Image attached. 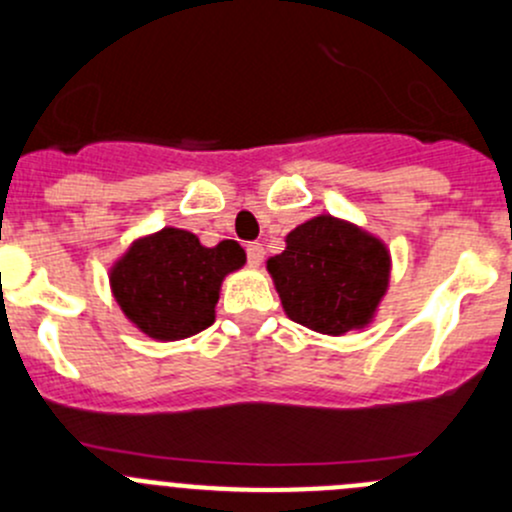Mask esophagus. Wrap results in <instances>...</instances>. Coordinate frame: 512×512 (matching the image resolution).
<instances>
[{"mask_svg": "<svg viewBox=\"0 0 512 512\" xmlns=\"http://www.w3.org/2000/svg\"><path fill=\"white\" fill-rule=\"evenodd\" d=\"M245 252H247V262H250L252 267L260 265L262 257H265V247H262L260 242H247Z\"/></svg>", "mask_w": 512, "mask_h": 512, "instance_id": "1", "label": "esophagus"}]
</instances>
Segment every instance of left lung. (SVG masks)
<instances>
[{"instance_id": "8db88e82", "label": "left lung", "mask_w": 512, "mask_h": 512, "mask_svg": "<svg viewBox=\"0 0 512 512\" xmlns=\"http://www.w3.org/2000/svg\"><path fill=\"white\" fill-rule=\"evenodd\" d=\"M289 319L322 334L369 324L389 285V252L376 237L332 215L294 227L287 250L267 262Z\"/></svg>"}]
</instances>
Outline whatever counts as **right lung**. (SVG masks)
<instances>
[{"label":"right lung","instance_id":"obj_1","mask_svg":"<svg viewBox=\"0 0 512 512\" xmlns=\"http://www.w3.org/2000/svg\"><path fill=\"white\" fill-rule=\"evenodd\" d=\"M245 265L235 240L203 247L193 232L165 227L136 242L113 267L118 304L153 339H183L215 322L220 282Z\"/></svg>","mask_w":512,"mask_h":512}]
</instances>
